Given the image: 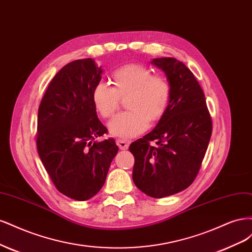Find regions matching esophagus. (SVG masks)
<instances>
[{
  "mask_svg": "<svg viewBox=\"0 0 252 252\" xmlns=\"http://www.w3.org/2000/svg\"><path fill=\"white\" fill-rule=\"evenodd\" d=\"M129 143H131V141H129V140L120 139V138H118V139L116 140V144L118 145L120 150H127Z\"/></svg>",
  "mask_w": 252,
  "mask_h": 252,
  "instance_id": "34e87169",
  "label": "esophagus"
}]
</instances>
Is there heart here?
Instances as JSON below:
<instances>
[{"mask_svg":"<svg viewBox=\"0 0 252 252\" xmlns=\"http://www.w3.org/2000/svg\"><path fill=\"white\" fill-rule=\"evenodd\" d=\"M113 87L97 84L93 88L91 99L95 110L103 118H112L126 100L128 111L113 119L109 128L120 138L140 135L149 123L159 121L167 111L172 97V88L167 79L153 75L150 68L141 63H126L111 75Z\"/></svg>","mask_w":252,"mask_h":252,"instance_id":"heart-1","label":"heart"}]
</instances>
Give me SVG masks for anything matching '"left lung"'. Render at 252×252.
<instances>
[{
	"label": "left lung",
	"mask_w": 252,
	"mask_h": 252,
	"mask_svg": "<svg viewBox=\"0 0 252 252\" xmlns=\"http://www.w3.org/2000/svg\"><path fill=\"white\" fill-rule=\"evenodd\" d=\"M172 88L167 111L157 126L129 145L135 157L133 181L153 198L172 196L196 179L213 132L202 88L185 64L173 58L155 59Z\"/></svg>",
	"instance_id": "1"
}]
</instances>
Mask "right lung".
I'll return each instance as SVG.
<instances>
[{
	"label": "right lung",
	"mask_w": 252,
	"mask_h": 252,
	"mask_svg": "<svg viewBox=\"0 0 252 252\" xmlns=\"http://www.w3.org/2000/svg\"><path fill=\"white\" fill-rule=\"evenodd\" d=\"M102 70L92 59L71 62L56 73L38 107V156L56 189L77 201L100 190L118 147L97 117L91 99Z\"/></svg>",
	"instance_id": "1"
}]
</instances>
